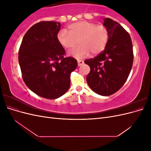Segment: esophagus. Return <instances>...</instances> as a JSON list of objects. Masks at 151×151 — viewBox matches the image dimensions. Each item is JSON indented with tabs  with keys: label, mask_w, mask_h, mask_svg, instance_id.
<instances>
[{
	"label": "esophagus",
	"mask_w": 151,
	"mask_h": 151,
	"mask_svg": "<svg viewBox=\"0 0 151 151\" xmlns=\"http://www.w3.org/2000/svg\"><path fill=\"white\" fill-rule=\"evenodd\" d=\"M77 63H78V66H81L84 63V61L82 60H77Z\"/></svg>",
	"instance_id": "obj_1"
}]
</instances>
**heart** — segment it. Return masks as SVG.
<instances>
[{"instance_id": "obj_1", "label": "heart", "mask_w": 151, "mask_h": 151, "mask_svg": "<svg viewBox=\"0 0 151 151\" xmlns=\"http://www.w3.org/2000/svg\"><path fill=\"white\" fill-rule=\"evenodd\" d=\"M109 31L103 25L94 22L82 21L72 23L67 29H61L57 34V41L67 50L74 48L79 42V46L69 52L76 58L88 56L90 52L98 54L106 47L109 40Z\"/></svg>"}]
</instances>
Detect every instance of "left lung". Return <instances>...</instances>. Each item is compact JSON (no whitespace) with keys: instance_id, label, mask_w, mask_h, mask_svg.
<instances>
[{"instance_id":"left-lung-1","label":"left lung","mask_w":151,"mask_h":151,"mask_svg":"<svg viewBox=\"0 0 151 151\" xmlns=\"http://www.w3.org/2000/svg\"><path fill=\"white\" fill-rule=\"evenodd\" d=\"M103 25L109 35L106 47L84 62L91 68L86 77L91 89L98 94L109 96L117 92L128 79L133 65V46L129 33L118 22L104 18Z\"/></svg>"}]
</instances>
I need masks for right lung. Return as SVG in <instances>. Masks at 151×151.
Here are the masks:
<instances>
[{
  "label": "right lung",
  "mask_w": 151,
  "mask_h": 151,
  "mask_svg": "<svg viewBox=\"0 0 151 151\" xmlns=\"http://www.w3.org/2000/svg\"><path fill=\"white\" fill-rule=\"evenodd\" d=\"M60 23L41 21L28 29L19 50V63L26 85L47 99H56L69 89L76 59L65 57V49L57 41Z\"/></svg>",
  "instance_id": "1"
}]
</instances>
